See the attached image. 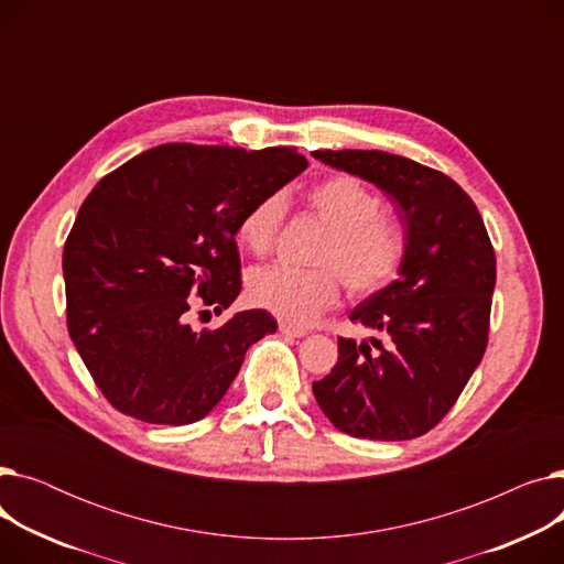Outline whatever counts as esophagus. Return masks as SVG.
Wrapping results in <instances>:
<instances>
[{
  "instance_id": "34e87169",
  "label": "esophagus",
  "mask_w": 564,
  "mask_h": 564,
  "mask_svg": "<svg viewBox=\"0 0 564 564\" xmlns=\"http://www.w3.org/2000/svg\"><path fill=\"white\" fill-rule=\"evenodd\" d=\"M279 332H281L283 336H292V338H302V336L308 334L306 329L294 327V324H290V322H279Z\"/></svg>"
}]
</instances>
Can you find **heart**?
Listing matches in <instances>:
<instances>
[{
	"mask_svg": "<svg viewBox=\"0 0 564 564\" xmlns=\"http://www.w3.org/2000/svg\"><path fill=\"white\" fill-rule=\"evenodd\" d=\"M313 215L329 228L317 264L322 270L294 272L260 267L249 276V297L292 324H311L340 302V279L359 297L387 288L404 262V232L383 215L381 198L347 173L327 175L308 189ZM288 198L270 192L253 200L237 221V237L256 256L270 253L285 219Z\"/></svg>",
	"mask_w": 564,
	"mask_h": 564,
	"instance_id": "obj_1",
	"label": "heart"
}]
</instances>
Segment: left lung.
Segmentation results:
<instances>
[{
    "instance_id": "obj_1",
    "label": "left lung",
    "mask_w": 564,
    "mask_h": 564,
    "mask_svg": "<svg viewBox=\"0 0 564 564\" xmlns=\"http://www.w3.org/2000/svg\"><path fill=\"white\" fill-rule=\"evenodd\" d=\"M313 155L387 192L406 242L400 279L349 315L383 338H338L315 400L349 436L416 438L453 409L487 349L496 253L485 221L453 177L425 164L381 151Z\"/></svg>"
}]
</instances>
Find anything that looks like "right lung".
Masks as SVG:
<instances>
[{
    "label": "right lung",
    "instance_id": "add662e5",
    "mask_svg": "<svg viewBox=\"0 0 564 564\" xmlns=\"http://www.w3.org/2000/svg\"><path fill=\"white\" fill-rule=\"evenodd\" d=\"M308 166L290 148L162 143L107 173L64 247L66 319L96 387L143 423L210 413L247 349L276 332L267 311L194 332V306L228 308L242 290L237 221ZM205 313V311H200Z\"/></svg>",
    "mask_w": 564,
    "mask_h": 564
}]
</instances>
